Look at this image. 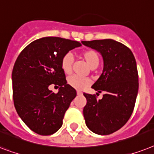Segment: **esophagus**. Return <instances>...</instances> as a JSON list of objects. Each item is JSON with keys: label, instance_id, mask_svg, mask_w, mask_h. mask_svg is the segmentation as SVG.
<instances>
[{"label": "esophagus", "instance_id": "1", "mask_svg": "<svg viewBox=\"0 0 154 154\" xmlns=\"http://www.w3.org/2000/svg\"><path fill=\"white\" fill-rule=\"evenodd\" d=\"M77 94H78V95H81V94H83V93H82V92L81 91H77Z\"/></svg>", "mask_w": 154, "mask_h": 154}]
</instances>
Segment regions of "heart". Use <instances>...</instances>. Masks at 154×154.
Here are the masks:
<instances>
[{
  "instance_id": "heart-1",
  "label": "heart",
  "mask_w": 154,
  "mask_h": 154,
  "mask_svg": "<svg viewBox=\"0 0 154 154\" xmlns=\"http://www.w3.org/2000/svg\"><path fill=\"white\" fill-rule=\"evenodd\" d=\"M80 57L86 61L90 68L94 69L99 64L100 57L99 55L94 49H87L81 52ZM73 58L71 54L67 53L63 56L61 60V68L65 74H70L72 71ZM91 83L89 79L81 78L78 75H71L67 79V84L72 88L76 90H83L88 87Z\"/></svg>"
}]
</instances>
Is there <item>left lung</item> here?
<instances>
[{"label": "left lung", "instance_id": "left-lung-1", "mask_svg": "<svg viewBox=\"0 0 154 154\" xmlns=\"http://www.w3.org/2000/svg\"><path fill=\"white\" fill-rule=\"evenodd\" d=\"M83 44L100 52L103 71L92 88L104 92L97 100L95 94L84 93L86 125L92 132L108 135L121 129L130 119L138 91V73L132 51L111 39L83 41Z\"/></svg>", "mask_w": 154, "mask_h": 154}]
</instances>
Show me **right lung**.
Returning a JSON list of instances; mask_svg holds the SVG:
<instances>
[{
	"instance_id": "obj_1",
	"label": "right lung",
	"mask_w": 154,
	"mask_h": 154,
	"mask_svg": "<svg viewBox=\"0 0 154 154\" xmlns=\"http://www.w3.org/2000/svg\"><path fill=\"white\" fill-rule=\"evenodd\" d=\"M78 41L60 37H43L29 44L20 53L12 74L13 96L17 114L31 130L51 135L63 125L65 112L76 96L67 83L61 60ZM58 85L57 94L49 90Z\"/></svg>"
}]
</instances>
